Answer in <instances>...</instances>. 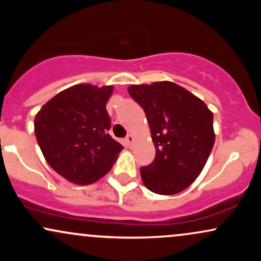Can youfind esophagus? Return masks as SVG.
<instances>
[{
    "mask_svg": "<svg viewBox=\"0 0 261 261\" xmlns=\"http://www.w3.org/2000/svg\"><path fill=\"white\" fill-rule=\"evenodd\" d=\"M134 141H135V137L133 135H127V136L125 137V143H126L127 147H131V146H133Z\"/></svg>",
    "mask_w": 261,
    "mask_h": 261,
    "instance_id": "obj_1",
    "label": "esophagus"
}]
</instances>
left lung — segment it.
<instances>
[{
	"mask_svg": "<svg viewBox=\"0 0 261 261\" xmlns=\"http://www.w3.org/2000/svg\"><path fill=\"white\" fill-rule=\"evenodd\" d=\"M127 91L145 110L155 147L153 162L140 169L143 184L161 195L180 193L199 176L211 153L214 115L193 93L168 81Z\"/></svg>",
	"mask_w": 261,
	"mask_h": 261,
	"instance_id": "8db88e82",
	"label": "left lung"
}]
</instances>
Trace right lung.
Listing matches in <instances>:
<instances>
[{
  "instance_id": "obj_1",
  "label": "right lung",
  "mask_w": 261,
  "mask_h": 261,
  "mask_svg": "<svg viewBox=\"0 0 261 261\" xmlns=\"http://www.w3.org/2000/svg\"><path fill=\"white\" fill-rule=\"evenodd\" d=\"M112 93V86L70 87L35 116L34 131L45 160L68 181H97L112 169L124 148L109 135L106 106Z\"/></svg>"
}]
</instances>
